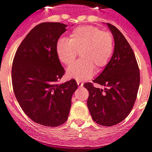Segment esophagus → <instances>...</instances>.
<instances>
[{"label": "esophagus", "instance_id": "esophagus-1", "mask_svg": "<svg viewBox=\"0 0 152 152\" xmlns=\"http://www.w3.org/2000/svg\"><path fill=\"white\" fill-rule=\"evenodd\" d=\"M76 82H77V85H78V86L80 87V86H83V82L82 81H80V80H76Z\"/></svg>", "mask_w": 152, "mask_h": 152}]
</instances>
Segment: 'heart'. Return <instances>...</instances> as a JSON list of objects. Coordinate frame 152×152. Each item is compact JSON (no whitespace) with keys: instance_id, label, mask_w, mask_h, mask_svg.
Here are the masks:
<instances>
[{"instance_id":"heart-1","label":"heart","mask_w":152,"mask_h":152,"mask_svg":"<svg viewBox=\"0 0 152 152\" xmlns=\"http://www.w3.org/2000/svg\"><path fill=\"white\" fill-rule=\"evenodd\" d=\"M80 51V60L66 70L69 78L77 80L89 79L96 72L106 67L114 51L111 33L92 26L76 27L66 38H60L56 44V52L60 61L71 65Z\"/></svg>"}]
</instances>
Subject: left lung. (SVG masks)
Returning <instances> with one entry per match:
<instances>
[{
	"label": "left lung",
	"mask_w": 152,
	"mask_h": 152,
	"mask_svg": "<svg viewBox=\"0 0 152 152\" xmlns=\"http://www.w3.org/2000/svg\"><path fill=\"white\" fill-rule=\"evenodd\" d=\"M107 26L115 41L108 65L93 82L106 86L103 91L85 83L89 91L87 106L94 121L111 126L123 121L132 110L140 85V71L131 46L122 33L112 25Z\"/></svg>",
	"instance_id": "8db88e82"
}]
</instances>
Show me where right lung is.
<instances>
[{"label": "right lung", "mask_w": 152, "mask_h": 152, "mask_svg": "<svg viewBox=\"0 0 152 152\" xmlns=\"http://www.w3.org/2000/svg\"><path fill=\"white\" fill-rule=\"evenodd\" d=\"M66 25H37L20 43L15 55L11 79L15 98L36 123L58 126L66 121L72 97L77 89L74 79L57 83L65 73L56 52V44Z\"/></svg>", "instance_id": "obj_1"}]
</instances>
